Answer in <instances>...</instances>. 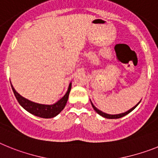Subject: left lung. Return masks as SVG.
<instances>
[{
  "mask_svg": "<svg viewBox=\"0 0 158 158\" xmlns=\"http://www.w3.org/2000/svg\"><path fill=\"white\" fill-rule=\"evenodd\" d=\"M140 102H141V101H140ZM140 102H138V103H137L136 105L134 106V107H132V108H131V109H130V110H127V111L124 112V113H122V114H109L104 113V112L101 111L100 110H98L97 107H95V106H94V104L92 103V102H91V101H90V103H91V105H92V107L94 108V110H95V111L97 112V113H98V114L101 115L102 117L106 118H109V119H114V118H123V117H124V116H126V115H127V114H128L129 113H130V112L132 111V110H134L135 109V108H136L137 106H138V104L140 103Z\"/></svg>",
  "mask_w": 158,
  "mask_h": 158,
  "instance_id": "obj_1",
  "label": "left lung"
}]
</instances>
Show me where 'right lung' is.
I'll use <instances>...</instances> for the list:
<instances>
[{
  "mask_svg": "<svg viewBox=\"0 0 158 158\" xmlns=\"http://www.w3.org/2000/svg\"><path fill=\"white\" fill-rule=\"evenodd\" d=\"M11 87L13 89L14 95L17 99L20 105L22 107L29 112L31 114L35 115L37 117L43 118H51L56 117L60 112L62 111L64 108L65 107L67 102H68V96L71 89V83H70L68 90L63 98H60L59 101L52 105H46V104H40L37 102H32L31 100H28L24 97L20 95L17 91L14 89L13 86L11 83Z\"/></svg>",
  "mask_w": 158,
  "mask_h": 158,
  "instance_id": "right-lung-1",
  "label": "right lung"
}]
</instances>
